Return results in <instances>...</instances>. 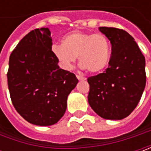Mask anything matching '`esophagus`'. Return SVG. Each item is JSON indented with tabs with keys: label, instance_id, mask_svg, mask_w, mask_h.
Here are the masks:
<instances>
[{
	"label": "esophagus",
	"instance_id": "esophagus-1",
	"mask_svg": "<svg viewBox=\"0 0 151 151\" xmlns=\"http://www.w3.org/2000/svg\"><path fill=\"white\" fill-rule=\"evenodd\" d=\"M76 78L78 79L79 81H86V79L85 78V77L81 76H78V75L76 76Z\"/></svg>",
	"mask_w": 151,
	"mask_h": 151
}]
</instances>
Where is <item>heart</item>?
Masks as SVG:
<instances>
[{"mask_svg": "<svg viewBox=\"0 0 151 151\" xmlns=\"http://www.w3.org/2000/svg\"><path fill=\"white\" fill-rule=\"evenodd\" d=\"M52 53L60 65L70 70L76 56L81 68L91 73H98L107 66L111 57V44L101 33L81 31L70 32L61 39V44H55Z\"/></svg>", "mask_w": 151, "mask_h": 151, "instance_id": "obj_1", "label": "heart"}]
</instances>
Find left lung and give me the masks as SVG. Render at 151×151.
Returning <instances> with one entry per match:
<instances>
[{
	"label": "left lung",
	"instance_id": "8db88e82",
	"mask_svg": "<svg viewBox=\"0 0 151 151\" xmlns=\"http://www.w3.org/2000/svg\"><path fill=\"white\" fill-rule=\"evenodd\" d=\"M112 45L109 65L103 73L87 79L88 102L101 118L120 120L136 107L145 87V59L129 33L100 27Z\"/></svg>",
	"mask_w": 151,
	"mask_h": 151
}]
</instances>
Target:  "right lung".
I'll return each instance as SVG.
<instances>
[{
    "instance_id": "1",
    "label": "right lung",
    "mask_w": 151,
    "mask_h": 151,
    "mask_svg": "<svg viewBox=\"0 0 151 151\" xmlns=\"http://www.w3.org/2000/svg\"><path fill=\"white\" fill-rule=\"evenodd\" d=\"M48 27L28 32L9 59L7 82L17 112L38 126L56 124L67 107V98L76 86V76L58 65L52 53Z\"/></svg>"
}]
</instances>
